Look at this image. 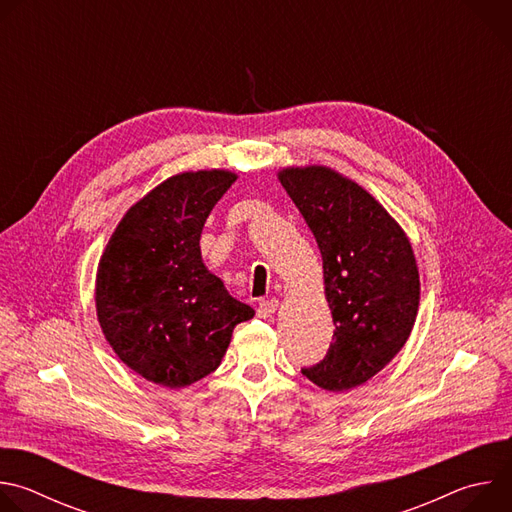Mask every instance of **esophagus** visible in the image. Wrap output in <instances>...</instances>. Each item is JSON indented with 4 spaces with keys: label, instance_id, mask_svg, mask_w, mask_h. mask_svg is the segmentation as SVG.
I'll return each instance as SVG.
<instances>
[{
    "label": "esophagus",
    "instance_id": "1",
    "mask_svg": "<svg viewBox=\"0 0 512 512\" xmlns=\"http://www.w3.org/2000/svg\"><path fill=\"white\" fill-rule=\"evenodd\" d=\"M279 308V300L277 298H271V300H263L259 302V308H257V314L259 318H271Z\"/></svg>",
    "mask_w": 512,
    "mask_h": 512
}]
</instances>
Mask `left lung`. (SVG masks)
<instances>
[{"mask_svg": "<svg viewBox=\"0 0 512 512\" xmlns=\"http://www.w3.org/2000/svg\"><path fill=\"white\" fill-rule=\"evenodd\" d=\"M277 178L322 253L334 336L302 373L326 391L373 379L405 346L419 310V269L409 237L387 208L328 166L281 168Z\"/></svg>", "mask_w": 512, "mask_h": 512, "instance_id": "left-lung-1", "label": "left lung"}]
</instances>
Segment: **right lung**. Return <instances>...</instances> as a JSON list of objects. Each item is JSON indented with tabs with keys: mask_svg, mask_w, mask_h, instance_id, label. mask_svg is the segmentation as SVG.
Masks as SVG:
<instances>
[{
	"mask_svg": "<svg viewBox=\"0 0 512 512\" xmlns=\"http://www.w3.org/2000/svg\"><path fill=\"white\" fill-rule=\"evenodd\" d=\"M235 180L229 170L170 176L123 214L99 259V326L145 381L182 389L204 379L221 364L235 326L255 316L200 253L206 218Z\"/></svg>",
	"mask_w": 512,
	"mask_h": 512,
	"instance_id": "obj_1",
	"label": "right lung"
}]
</instances>
